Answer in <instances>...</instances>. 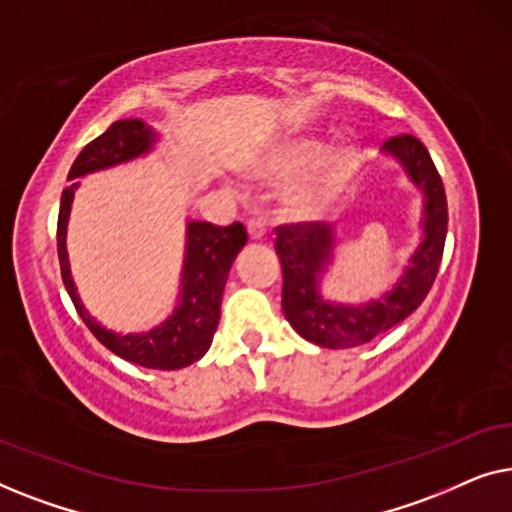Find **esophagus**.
I'll return each mask as SVG.
<instances>
[{"label":"esophagus","instance_id":"obj_1","mask_svg":"<svg viewBox=\"0 0 512 512\" xmlns=\"http://www.w3.org/2000/svg\"><path fill=\"white\" fill-rule=\"evenodd\" d=\"M247 233H249V237L251 240H265V237H268V226H265V221H261V219H249L247 221Z\"/></svg>","mask_w":512,"mask_h":512}]
</instances>
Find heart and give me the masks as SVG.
Segmentation results:
<instances>
[{
    "mask_svg": "<svg viewBox=\"0 0 512 512\" xmlns=\"http://www.w3.org/2000/svg\"><path fill=\"white\" fill-rule=\"evenodd\" d=\"M321 155H324V144L319 139H291V142H286L275 153V158H272L268 167V174H275V177H293V174H300L310 170L312 165H317ZM356 163H359V149L352 142L333 146L317 167V172L312 174V179H307L303 186H298L286 198V212L296 216V219H307V216L317 214L319 209L326 207V202L333 198L335 191L345 184V179L352 174Z\"/></svg>",
    "mask_w": 512,
    "mask_h": 512,
    "instance_id": "1",
    "label": "heart"
}]
</instances>
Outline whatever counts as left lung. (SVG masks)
Masks as SVG:
<instances>
[{"instance_id": "obj_1", "label": "left lung", "mask_w": 512, "mask_h": 512, "mask_svg": "<svg viewBox=\"0 0 512 512\" xmlns=\"http://www.w3.org/2000/svg\"><path fill=\"white\" fill-rule=\"evenodd\" d=\"M382 153L401 163L408 179L424 195L422 242L389 291L368 303H340L321 293L328 265L333 263L335 228L331 223L279 226L275 249L282 261V310L300 338L328 349L366 345L389 331L422 305L438 275L447 235V200L440 174L426 146L412 135L391 137Z\"/></svg>"}]
</instances>
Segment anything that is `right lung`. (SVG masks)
<instances>
[{
  "label": "right lung",
  "instance_id": "obj_1",
  "mask_svg": "<svg viewBox=\"0 0 512 512\" xmlns=\"http://www.w3.org/2000/svg\"><path fill=\"white\" fill-rule=\"evenodd\" d=\"M156 142L158 132L151 125L139 121V118H125V121L111 123L107 132H102L76 156L67 177L72 184L62 191L60 198L58 256L62 282H65L76 312H79L83 324L90 328V333L109 352L144 368L179 370L200 361L212 345L221 319V298L228 282V272L233 268L235 256L247 244V230L242 223H233L228 228L214 226L207 221L186 223V251L184 265H181L177 307L163 324L142 333H114L97 324L95 317H90L86 305L81 303L79 291H76L67 254L69 212H72L74 193L79 188L76 179L146 156L153 151Z\"/></svg>",
  "mask_w": 512,
  "mask_h": 512
}]
</instances>
